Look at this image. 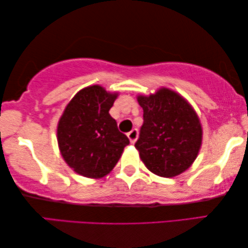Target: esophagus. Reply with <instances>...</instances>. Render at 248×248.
<instances>
[{"label":"esophagus","instance_id":"34e87169","mask_svg":"<svg viewBox=\"0 0 248 248\" xmlns=\"http://www.w3.org/2000/svg\"><path fill=\"white\" fill-rule=\"evenodd\" d=\"M137 135H139V132H137L136 128L132 129L131 132L127 133V137H128L129 142H131L132 144H134L136 142V140H137Z\"/></svg>","mask_w":248,"mask_h":248}]
</instances>
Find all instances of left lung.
Listing matches in <instances>:
<instances>
[{
	"label": "left lung",
	"mask_w": 248,
	"mask_h": 248,
	"mask_svg": "<svg viewBox=\"0 0 248 248\" xmlns=\"http://www.w3.org/2000/svg\"><path fill=\"white\" fill-rule=\"evenodd\" d=\"M144 123L135 143L148 170L174 177L190 167L201 150L203 129L195 109L181 94L161 87L139 95Z\"/></svg>",
	"instance_id": "left-lung-1"
}]
</instances>
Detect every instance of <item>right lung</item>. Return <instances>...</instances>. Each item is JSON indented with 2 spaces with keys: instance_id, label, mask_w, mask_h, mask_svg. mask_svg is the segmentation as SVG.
<instances>
[{
  "instance_id": "obj_1",
  "label": "right lung",
  "mask_w": 248,
  "mask_h": 248,
  "mask_svg": "<svg viewBox=\"0 0 248 248\" xmlns=\"http://www.w3.org/2000/svg\"><path fill=\"white\" fill-rule=\"evenodd\" d=\"M119 93L101 85L84 87L74 95L58 124V144L64 161L75 173L101 178L116 165L128 145L109 108Z\"/></svg>"
}]
</instances>
